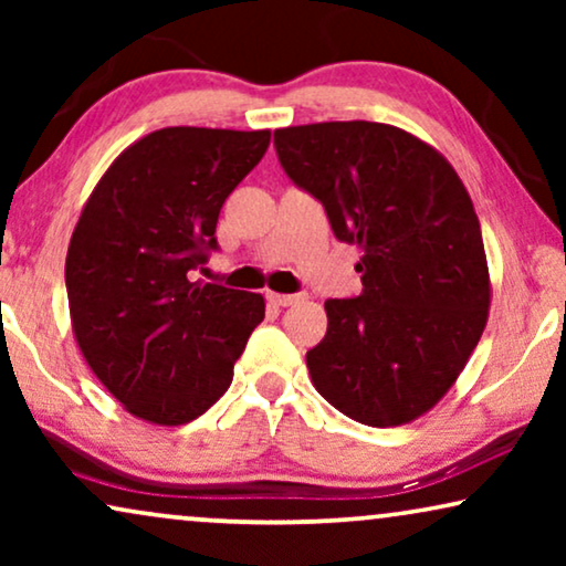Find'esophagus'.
I'll return each mask as SVG.
<instances>
[{"label": "esophagus", "mask_w": 566, "mask_h": 566, "mask_svg": "<svg viewBox=\"0 0 566 566\" xmlns=\"http://www.w3.org/2000/svg\"><path fill=\"white\" fill-rule=\"evenodd\" d=\"M301 296H293V293H275V291H268V301L275 306H293L296 304Z\"/></svg>", "instance_id": "esophagus-1"}]
</instances>
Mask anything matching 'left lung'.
Segmentation results:
<instances>
[{
  "mask_svg": "<svg viewBox=\"0 0 566 566\" xmlns=\"http://www.w3.org/2000/svg\"><path fill=\"white\" fill-rule=\"evenodd\" d=\"M293 182L358 244V298H329L327 335L306 353L314 389L370 428L430 412L461 376L490 316L492 283L474 203L428 142L389 123L275 130Z\"/></svg>",
  "mask_w": 566,
  "mask_h": 566,
  "instance_id": "obj_1",
  "label": "left lung"
}]
</instances>
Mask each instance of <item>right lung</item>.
Instances as JSON below:
<instances>
[{
	"instance_id": "add662e5",
	"label": "right lung",
	"mask_w": 566,
	"mask_h": 566,
	"mask_svg": "<svg viewBox=\"0 0 566 566\" xmlns=\"http://www.w3.org/2000/svg\"><path fill=\"white\" fill-rule=\"evenodd\" d=\"M270 146V130L172 126L123 149L84 203L66 252L76 345L128 415L177 428L234 378L260 293L192 281L216 250L229 192Z\"/></svg>"
}]
</instances>
